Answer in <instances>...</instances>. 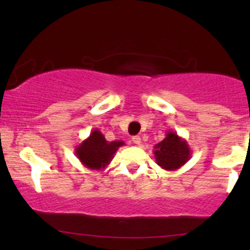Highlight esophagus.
Here are the masks:
<instances>
[{"label": "esophagus", "instance_id": "1", "mask_svg": "<svg viewBox=\"0 0 250 250\" xmlns=\"http://www.w3.org/2000/svg\"><path fill=\"white\" fill-rule=\"evenodd\" d=\"M133 142L135 143V145L140 146V145H141V137H140V136H134L133 137Z\"/></svg>", "mask_w": 250, "mask_h": 250}]
</instances>
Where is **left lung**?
<instances>
[{"instance_id":"left-lung-1","label":"left lung","mask_w":250,"mask_h":250,"mask_svg":"<svg viewBox=\"0 0 250 250\" xmlns=\"http://www.w3.org/2000/svg\"><path fill=\"white\" fill-rule=\"evenodd\" d=\"M190 155L191 150L187 141L173 130H168L165 139L154 147L156 163L168 171H174L185 166L190 160Z\"/></svg>"}]
</instances>
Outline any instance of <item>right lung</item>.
I'll return each mask as SVG.
<instances>
[{"instance_id":"add662e5","label":"right lung","mask_w":250,"mask_h":250,"mask_svg":"<svg viewBox=\"0 0 250 250\" xmlns=\"http://www.w3.org/2000/svg\"><path fill=\"white\" fill-rule=\"evenodd\" d=\"M122 146H125L123 141L108 142L99 129H94L84 141L76 146L75 155L85 168L103 170L114 159L117 149Z\"/></svg>"}]
</instances>
